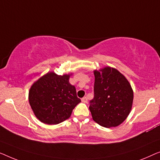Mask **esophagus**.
<instances>
[{
    "mask_svg": "<svg viewBox=\"0 0 160 160\" xmlns=\"http://www.w3.org/2000/svg\"><path fill=\"white\" fill-rule=\"evenodd\" d=\"M81 100H82V102H84V103H87V102H88V98H87L86 96H85V97H83Z\"/></svg>",
    "mask_w": 160,
    "mask_h": 160,
    "instance_id": "obj_1",
    "label": "esophagus"
}]
</instances>
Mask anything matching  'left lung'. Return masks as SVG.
<instances>
[{"label": "left lung", "mask_w": 160, "mask_h": 160, "mask_svg": "<svg viewBox=\"0 0 160 160\" xmlns=\"http://www.w3.org/2000/svg\"><path fill=\"white\" fill-rule=\"evenodd\" d=\"M94 75V97L89 106L93 120L105 128L118 126L131 110V85L124 75L111 67L95 70Z\"/></svg>", "instance_id": "obj_1"}]
</instances>
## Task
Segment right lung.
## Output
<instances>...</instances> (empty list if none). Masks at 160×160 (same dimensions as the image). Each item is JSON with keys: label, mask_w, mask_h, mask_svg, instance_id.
I'll list each match as a JSON object with an SVG mask.
<instances>
[{"label": "right lung", "mask_w": 160, "mask_h": 160, "mask_svg": "<svg viewBox=\"0 0 160 160\" xmlns=\"http://www.w3.org/2000/svg\"><path fill=\"white\" fill-rule=\"evenodd\" d=\"M69 78L68 75L62 76L50 72L32 85L29 102L35 116L42 122L57 125L64 122L81 102Z\"/></svg>", "instance_id": "right-lung-1"}]
</instances>
